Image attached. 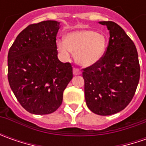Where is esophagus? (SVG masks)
Masks as SVG:
<instances>
[{"label": "esophagus", "instance_id": "esophagus-1", "mask_svg": "<svg viewBox=\"0 0 146 146\" xmlns=\"http://www.w3.org/2000/svg\"><path fill=\"white\" fill-rule=\"evenodd\" d=\"M73 74H74L75 76L80 75V74H81V71H80V70L79 68H76V67H75V68L73 69Z\"/></svg>", "mask_w": 146, "mask_h": 146}]
</instances>
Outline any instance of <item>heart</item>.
<instances>
[{
  "mask_svg": "<svg viewBox=\"0 0 146 146\" xmlns=\"http://www.w3.org/2000/svg\"><path fill=\"white\" fill-rule=\"evenodd\" d=\"M56 44L63 58H70L72 53H76V61L83 66L97 63L102 58L106 47V37L91 30L70 32L66 40L59 39Z\"/></svg>",
  "mask_w": 146,
  "mask_h": 146,
  "instance_id": "heart-1",
  "label": "heart"
}]
</instances>
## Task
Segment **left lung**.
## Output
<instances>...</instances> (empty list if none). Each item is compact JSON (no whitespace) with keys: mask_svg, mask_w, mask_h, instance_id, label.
<instances>
[{"mask_svg":"<svg viewBox=\"0 0 146 146\" xmlns=\"http://www.w3.org/2000/svg\"><path fill=\"white\" fill-rule=\"evenodd\" d=\"M110 31L108 46L97 63L83 69L84 96L89 110L110 115L124 109L137 90L140 64L137 48L117 23L99 22Z\"/></svg>","mask_w":146,"mask_h":146,"instance_id":"8db88e82","label":"left lung"}]
</instances>
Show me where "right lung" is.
<instances>
[{"label":"right lung","instance_id":"1","mask_svg":"<svg viewBox=\"0 0 146 146\" xmlns=\"http://www.w3.org/2000/svg\"><path fill=\"white\" fill-rule=\"evenodd\" d=\"M57 21H43L20 32L8 53V80L17 100L35 115H48L62 105L73 77L72 66L58 58Z\"/></svg>","mask_w":146,"mask_h":146}]
</instances>
